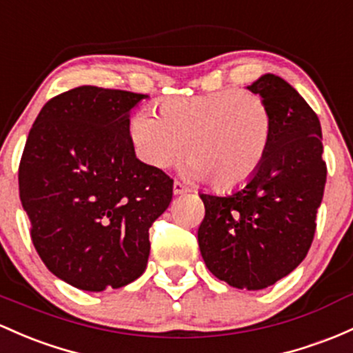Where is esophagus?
I'll return each instance as SVG.
<instances>
[{
	"label": "esophagus",
	"instance_id": "obj_1",
	"mask_svg": "<svg viewBox=\"0 0 353 353\" xmlns=\"http://www.w3.org/2000/svg\"><path fill=\"white\" fill-rule=\"evenodd\" d=\"M172 191H174V194H184V192L189 191V188L188 185H184L183 183H179V181H176L172 185Z\"/></svg>",
	"mask_w": 353,
	"mask_h": 353
}]
</instances>
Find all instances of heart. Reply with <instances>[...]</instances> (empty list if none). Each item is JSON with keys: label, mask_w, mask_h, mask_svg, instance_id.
<instances>
[{"label": "heart", "mask_w": 353, "mask_h": 353, "mask_svg": "<svg viewBox=\"0 0 353 353\" xmlns=\"http://www.w3.org/2000/svg\"><path fill=\"white\" fill-rule=\"evenodd\" d=\"M157 114L135 112L129 139L147 165L165 169L184 154L183 172L216 189L250 181L261 168L273 137V115L266 100L239 88L194 97H169Z\"/></svg>", "instance_id": "b5f03b06"}]
</instances>
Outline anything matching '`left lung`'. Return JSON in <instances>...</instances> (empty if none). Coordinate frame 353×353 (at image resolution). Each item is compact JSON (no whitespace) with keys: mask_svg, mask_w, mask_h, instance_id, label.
Segmentation results:
<instances>
[{"mask_svg":"<svg viewBox=\"0 0 353 353\" xmlns=\"http://www.w3.org/2000/svg\"><path fill=\"white\" fill-rule=\"evenodd\" d=\"M273 115V137L258 172L226 196L201 194L197 241L208 270L234 288L263 290L285 278L312 246L327 164L321 127L295 88L273 73L248 87Z\"/></svg>","mask_w":353,"mask_h":353,"instance_id":"obj_1","label":"left lung"}]
</instances>
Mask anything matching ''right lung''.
<instances>
[{"instance_id":"add662e5","label":"right lung","mask_w":353,"mask_h":353,"mask_svg":"<svg viewBox=\"0 0 353 353\" xmlns=\"http://www.w3.org/2000/svg\"><path fill=\"white\" fill-rule=\"evenodd\" d=\"M142 99L92 85L53 97L19 161L34 250L55 276L85 292L144 273L149 228L172 199V179L139 161L130 144V110Z\"/></svg>"}]
</instances>
